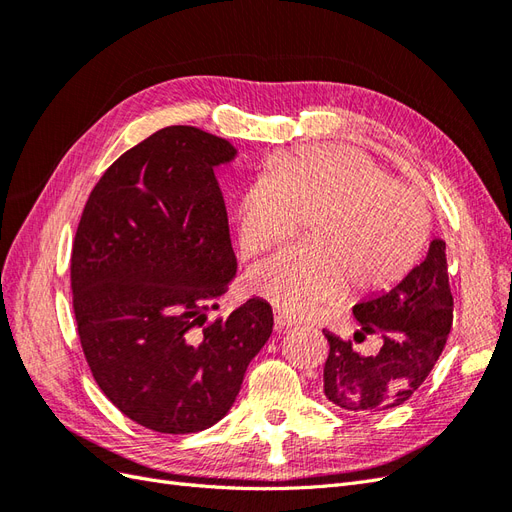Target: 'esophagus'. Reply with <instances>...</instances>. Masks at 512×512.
Masks as SVG:
<instances>
[{
	"label": "esophagus",
	"mask_w": 512,
	"mask_h": 512,
	"mask_svg": "<svg viewBox=\"0 0 512 512\" xmlns=\"http://www.w3.org/2000/svg\"><path fill=\"white\" fill-rule=\"evenodd\" d=\"M273 324H275V331H282V329L294 327V324H299V320L288 316L286 312H282V309H275V312H273Z\"/></svg>",
	"instance_id": "1"
}]
</instances>
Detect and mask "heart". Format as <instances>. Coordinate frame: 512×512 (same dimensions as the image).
Masks as SVG:
<instances>
[{
  "label": "heart",
  "instance_id": "heart-1",
  "mask_svg": "<svg viewBox=\"0 0 512 512\" xmlns=\"http://www.w3.org/2000/svg\"><path fill=\"white\" fill-rule=\"evenodd\" d=\"M241 247L258 254L297 235L307 245L258 262L250 286L292 316L337 301L350 286L378 294L406 277L429 237L425 198L367 153L316 145L262 164L235 200Z\"/></svg>",
  "mask_w": 512,
  "mask_h": 512
}]
</instances>
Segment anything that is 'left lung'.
Wrapping results in <instances>:
<instances>
[{
    "label": "left lung",
    "mask_w": 512,
    "mask_h": 512,
    "mask_svg": "<svg viewBox=\"0 0 512 512\" xmlns=\"http://www.w3.org/2000/svg\"><path fill=\"white\" fill-rule=\"evenodd\" d=\"M359 331L380 335L376 354H361L350 339L324 333L329 356L324 363V395L354 414L397 408L418 391L444 350L453 327V294L448 286L446 243L431 241L427 258L393 290L352 307Z\"/></svg>",
    "instance_id": "left-lung-1"
}]
</instances>
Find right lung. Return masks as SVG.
Returning a JSON list of instances; mask_svg holds the SVG:
<instances>
[{"mask_svg":"<svg viewBox=\"0 0 512 512\" xmlns=\"http://www.w3.org/2000/svg\"><path fill=\"white\" fill-rule=\"evenodd\" d=\"M235 153L200 128H162L104 170L76 228L70 282L85 361L115 408L151 431L218 423L273 331L262 299L207 320L237 273L213 173Z\"/></svg>","mask_w":512,"mask_h":512,"instance_id":"obj_1","label":"right lung"}]
</instances>
